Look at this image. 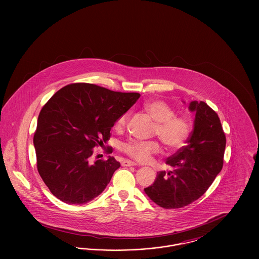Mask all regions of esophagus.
<instances>
[{"instance_id":"34e87169","label":"esophagus","mask_w":259,"mask_h":259,"mask_svg":"<svg viewBox=\"0 0 259 259\" xmlns=\"http://www.w3.org/2000/svg\"><path fill=\"white\" fill-rule=\"evenodd\" d=\"M121 165L122 166H126V167H129V166H136L137 164L136 163H134V162H132V161L130 160H124L122 161V163H121Z\"/></svg>"}]
</instances>
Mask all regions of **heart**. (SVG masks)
Returning a JSON list of instances; mask_svg holds the SVG:
<instances>
[{
  "instance_id": "1",
  "label": "heart",
  "mask_w": 259,
  "mask_h": 259,
  "mask_svg": "<svg viewBox=\"0 0 259 259\" xmlns=\"http://www.w3.org/2000/svg\"><path fill=\"white\" fill-rule=\"evenodd\" d=\"M144 111L155 121L154 134L160 139L165 148L175 150L184 146L190 133V124L184 116H175L172 107L161 100H150L143 105ZM129 118L125 112L119 116L115 126L123 128ZM121 151L132 159L139 162H148L152 155L160 151V146L155 141L129 140L121 144Z\"/></svg>"
}]
</instances>
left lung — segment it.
<instances>
[{
    "instance_id": "1",
    "label": "left lung",
    "mask_w": 259,
    "mask_h": 259,
    "mask_svg": "<svg viewBox=\"0 0 259 259\" xmlns=\"http://www.w3.org/2000/svg\"><path fill=\"white\" fill-rule=\"evenodd\" d=\"M188 110L195 112L193 130L186 146L166 160L172 171L158 172L154 183L144 189L164 209H179L196 201L223 165L226 139L218 113L202 101H192Z\"/></svg>"
}]
</instances>
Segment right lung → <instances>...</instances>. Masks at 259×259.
I'll return each instance as SVG.
<instances>
[{
	"label": "right lung",
	"instance_id": "add662e5",
	"mask_svg": "<svg viewBox=\"0 0 259 259\" xmlns=\"http://www.w3.org/2000/svg\"><path fill=\"white\" fill-rule=\"evenodd\" d=\"M140 96L73 83L49 100L37 117L34 147L38 174L55 197L81 205L105 190L120 163L112 156L92 162L93 148L110 139L111 127Z\"/></svg>",
	"mask_w": 259,
	"mask_h": 259
}]
</instances>
